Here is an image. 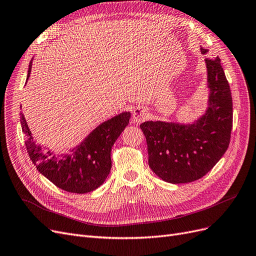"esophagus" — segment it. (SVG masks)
I'll list each match as a JSON object with an SVG mask.
<instances>
[{
  "mask_svg": "<svg viewBox=\"0 0 256 256\" xmlns=\"http://www.w3.org/2000/svg\"><path fill=\"white\" fill-rule=\"evenodd\" d=\"M148 116V111L144 107H136L134 110V113H132V120H134V122H136V124H140V122L146 120Z\"/></svg>",
  "mask_w": 256,
  "mask_h": 256,
  "instance_id": "esophagus-1",
  "label": "esophagus"
}]
</instances>
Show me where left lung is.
I'll return each mask as SVG.
<instances>
[{
	"label": "left lung",
	"instance_id": "1",
	"mask_svg": "<svg viewBox=\"0 0 256 256\" xmlns=\"http://www.w3.org/2000/svg\"><path fill=\"white\" fill-rule=\"evenodd\" d=\"M208 50L201 48L202 54ZM208 108L192 125L145 122L140 125L146 138L148 164L162 180L178 184L198 180L222 158L230 144L233 102L220 59L206 58Z\"/></svg>",
	"mask_w": 256,
	"mask_h": 256
}]
</instances>
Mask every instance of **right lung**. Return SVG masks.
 Segmentation results:
<instances>
[{
	"label": "right lung",
	"mask_w": 256,
	"mask_h": 256,
	"mask_svg": "<svg viewBox=\"0 0 256 256\" xmlns=\"http://www.w3.org/2000/svg\"><path fill=\"white\" fill-rule=\"evenodd\" d=\"M32 71L30 64L28 79ZM131 114L124 112L104 122L94 129L84 142L66 154L61 160L34 142L23 113L20 122L25 134V147L37 170L57 188L68 192L86 194L98 188L104 183L111 170V148L116 138L128 125Z\"/></svg>",
	"instance_id": "obj_1"
}]
</instances>
